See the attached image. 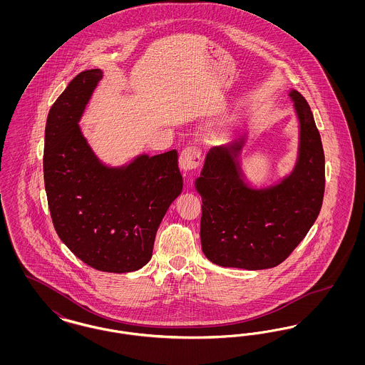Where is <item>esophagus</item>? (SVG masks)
I'll return each mask as SVG.
<instances>
[{
	"instance_id": "obj_1",
	"label": "esophagus",
	"mask_w": 365,
	"mask_h": 365,
	"mask_svg": "<svg viewBox=\"0 0 365 365\" xmlns=\"http://www.w3.org/2000/svg\"><path fill=\"white\" fill-rule=\"evenodd\" d=\"M179 164L180 168L187 173V171H195L200 164H201V150L197 146H187L180 152L179 156Z\"/></svg>"
}]
</instances>
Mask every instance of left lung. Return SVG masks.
I'll return each mask as SVG.
<instances>
[{"mask_svg":"<svg viewBox=\"0 0 365 365\" xmlns=\"http://www.w3.org/2000/svg\"><path fill=\"white\" fill-rule=\"evenodd\" d=\"M301 124L294 173L268 190L247 189L232 161L241 143L213 148L197 190L202 198L201 246L222 267L265 269L286 260L313 226L323 204L324 150L311 108L293 90Z\"/></svg>","mask_w":365,"mask_h":365,"instance_id":"1","label":"left lung"}]
</instances>
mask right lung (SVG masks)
<instances>
[{
  "instance_id": "obj_1",
  "label": "right lung",
  "mask_w": 365,
  "mask_h": 365,
  "mask_svg": "<svg viewBox=\"0 0 365 365\" xmlns=\"http://www.w3.org/2000/svg\"><path fill=\"white\" fill-rule=\"evenodd\" d=\"M101 76L100 70L81 72L52 105L43 178L60 240L88 267L123 274L150 260L157 228L183 178L176 150L138 157L120 170L96 158L78 122Z\"/></svg>"
}]
</instances>
